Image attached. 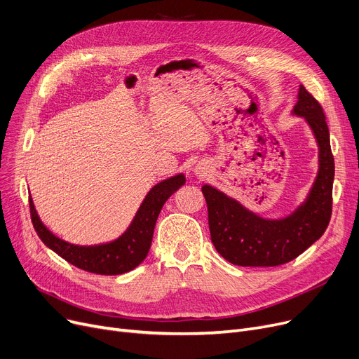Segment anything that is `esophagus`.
<instances>
[{"instance_id":"34e87169","label":"esophagus","mask_w":359,"mask_h":359,"mask_svg":"<svg viewBox=\"0 0 359 359\" xmlns=\"http://www.w3.org/2000/svg\"><path fill=\"white\" fill-rule=\"evenodd\" d=\"M194 174H196V175H198V177H201V175L204 174V166L197 165V166H196V169H194Z\"/></svg>"}]
</instances>
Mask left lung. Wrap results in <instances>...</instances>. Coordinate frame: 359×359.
I'll return each mask as SVG.
<instances>
[{"label": "left lung", "instance_id": "left-lung-1", "mask_svg": "<svg viewBox=\"0 0 359 359\" xmlns=\"http://www.w3.org/2000/svg\"><path fill=\"white\" fill-rule=\"evenodd\" d=\"M292 115L304 118L318 147V169L309 194L282 217L269 219L245 208L241 201L204 184L212 243L232 264L271 267L297 259L326 231L332 216L334 161L326 116L318 102L298 89Z\"/></svg>", "mask_w": 359, "mask_h": 359}]
</instances>
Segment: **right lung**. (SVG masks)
<instances>
[{"mask_svg": "<svg viewBox=\"0 0 359 359\" xmlns=\"http://www.w3.org/2000/svg\"><path fill=\"white\" fill-rule=\"evenodd\" d=\"M185 184L184 174H177L153 185L135 212L128 228L118 238L95 245L72 244L57 236L41 220L38 210L29 196L30 215L35 231L42 243L55 251L70 264L96 275H121L137 267L151 245L153 231L165 201Z\"/></svg>", "mask_w": 359, "mask_h": 359, "instance_id": "obj_1", "label": "right lung"}]
</instances>
